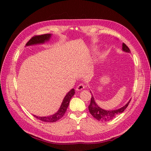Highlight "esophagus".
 I'll return each instance as SVG.
<instances>
[{
  "instance_id": "esophagus-1",
  "label": "esophagus",
  "mask_w": 151,
  "mask_h": 151,
  "mask_svg": "<svg viewBox=\"0 0 151 151\" xmlns=\"http://www.w3.org/2000/svg\"><path fill=\"white\" fill-rule=\"evenodd\" d=\"M85 85L84 84H80L77 87H76V90L77 91H81L82 89H84L85 88Z\"/></svg>"
}]
</instances>
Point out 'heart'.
Returning <instances> with one entry per match:
<instances>
[{"label":"heart","instance_id":"1","mask_svg":"<svg viewBox=\"0 0 151 151\" xmlns=\"http://www.w3.org/2000/svg\"><path fill=\"white\" fill-rule=\"evenodd\" d=\"M100 57H101V56H99V58H100Z\"/></svg>","mask_w":151,"mask_h":151}]
</instances>
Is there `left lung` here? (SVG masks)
Here are the masks:
<instances>
[{"label": "left lung", "instance_id": "left-lung-1", "mask_svg": "<svg viewBox=\"0 0 151 151\" xmlns=\"http://www.w3.org/2000/svg\"><path fill=\"white\" fill-rule=\"evenodd\" d=\"M122 46H123V47H122L123 49H123L124 52H130L129 48L124 43H123V45ZM130 100L131 99H130V101L128 102L124 106L121 107V108H119L117 110H105L104 109H102L101 108L99 107V106L96 104L93 96V95H91L90 104H89L88 106L89 111L90 112V114L92 115V116L98 121H110L111 119H113L114 117H116L117 115L123 113L125 109H126L128 106H129Z\"/></svg>", "mask_w": 151, "mask_h": 151}]
</instances>
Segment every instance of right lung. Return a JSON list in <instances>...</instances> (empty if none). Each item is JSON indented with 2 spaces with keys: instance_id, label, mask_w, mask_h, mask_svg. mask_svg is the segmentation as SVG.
I'll use <instances>...</instances> for the list:
<instances>
[{
  "instance_id": "right-lung-1",
  "label": "right lung",
  "mask_w": 151,
  "mask_h": 151,
  "mask_svg": "<svg viewBox=\"0 0 151 151\" xmlns=\"http://www.w3.org/2000/svg\"><path fill=\"white\" fill-rule=\"evenodd\" d=\"M50 34H46L43 35H40V36H35L32 37L31 39L28 41L26 44V46H30L33 45H37V44H42L45 42L49 41L50 38L51 37ZM75 89H72L67 93L65 97H64L63 102L62 104L60 106V108L56 113L54 114V115H49V116H45V117H38L36 115H34L35 117H36L38 119H40L44 122H49V123H53V122H56L58 121L60 119L62 118L64 114L65 113V111L67 109V107L69 104V102L70 99L72 98L73 96L75 94Z\"/></svg>"
}]
</instances>
